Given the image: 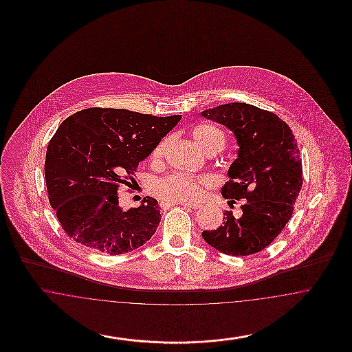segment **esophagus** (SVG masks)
<instances>
[{
    "mask_svg": "<svg viewBox=\"0 0 352 352\" xmlns=\"http://www.w3.org/2000/svg\"><path fill=\"white\" fill-rule=\"evenodd\" d=\"M170 204H173V203H170ZM179 204H182L184 207H190V208H192V210H198V208H201V203H179Z\"/></svg>",
    "mask_w": 352,
    "mask_h": 352,
    "instance_id": "esophagus-1",
    "label": "esophagus"
}]
</instances>
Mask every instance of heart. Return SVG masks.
Instances as JSON below:
<instances>
[{"label":"heart","mask_w":352,"mask_h":352,"mask_svg":"<svg viewBox=\"0 0 352 352\" xmlns=\"http://www.w3.org/2000/svg\"><path fill=\"white\" fill-rule=\"evenodd\" d=\"M192 135L197 141V144L201 146L203 151H206L212 146L220 145L223 148L224 145V135L219 131L217 126L210 124H199L194 128ZM168 141L164 140L160 142L154 151L151 153V158L154 161H158L166 149ZM208 184L204 178H195L191 175H186L181 173L171 174L166 178H162L157 181L154 184L155 194L168 201H195L201 194V190L206 184Z\"/></svg>","instance_id":"heart-1"}]
</instances>
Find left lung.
<instances>
[{
	"mask_svg": "<svg viewBox=\"0 0 352 352\" xmlns=\"http://www.w3.org/2000/svg\"><path fill=\"white\" fill-rule=\"evenodd\" d=\"M234 133L237 157L221 194L241 201V214L226 211L223 226L203 231L204 241L221 253L248 256L263 251L292 218L302 187L297 140L277 115L245 102L223 104L201 112Z\"/></svg>",
	"mask_w": 352,
	"mask_h": 352,
	"instance_id": "obj_1",
	"label": "left lung"
}]
</instances>
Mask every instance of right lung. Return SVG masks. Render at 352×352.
Returning <instances> with one entry per match:
<instances>
[{"label": "right lung", "mask_w": 352, "mask_h": 352, "mask_svg": "<svg viewBox=\"0 0 352 352\" xmlns=\"http://www.w3.org/2000/svg\"><path fill=\"white\" fill-rule=\"evenodd\" d=\"M181 118L88 108L60 124L47 146L45 178L51 207L74 241L122 254L151 240L161 221L158 201L146 197L125 211L118 190Z\"/></svg>", "instance_id": "obj_1"}]
</instances>
